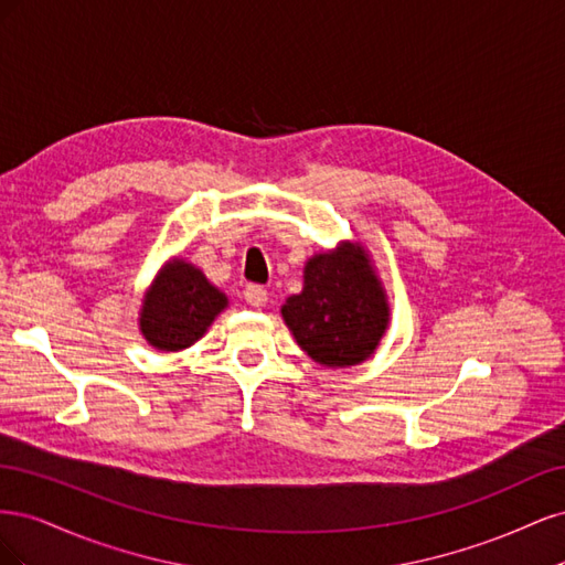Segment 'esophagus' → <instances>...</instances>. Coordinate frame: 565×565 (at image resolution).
I'll use <instances>...</instances> for the list:
<instances>
[{
  "label": "esophagus",
  "instance_id": "obj_1",
  "mask_svg": "<svg viewBox=\"0 0 565 565\" xmlns=\"http://www.w3.org/2000/svg\"><path fill=\"white\" fill-rule=\"evenodd\" d=\"M245 301H247L249 306H264V303L268 301L266 287H262V285H247V289H245Z\"/></svg>",
  "mask_w": 565,
  "mask_h": 565
}]
</instances>
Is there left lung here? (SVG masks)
<instances>
[{
  "label": "left lung",
  "mask_w": 565,
  "mask_h": 565,
  "mask_svg": "<svg viewBox=\"0 0 565 565\" xmlns=\"http://www.w3.org/2000/svg\"><path fill=\"white\" fill-rule=\"evenodd\" d=\"M282 318L316 363L349 367L377 349L388 306L365 252L341 245L306 264L301 295L287 299Z\"/></svg>",
  "instance_id": "8db88e82"
}]
</instances>
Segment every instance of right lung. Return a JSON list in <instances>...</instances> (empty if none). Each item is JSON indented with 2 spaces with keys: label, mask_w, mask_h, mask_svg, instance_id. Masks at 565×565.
<instances>
[{
  "label": "right lung",
  "mask_w": 565,
  "mask_h": 565,
  "mask_svg": "<svg viewBox=\"0 0 565 565\" xmlns=\"http://www.w3.org/2000/svg\"><path fill=\"white\" fill-rule=\"evenodd\" d=\"M226 303V295L210 285L200 268L177 259L160 273L146 295L141 332L148 344L160 351L185 349L207 332Z\"/></svg>",
  "instance_id": "1"
}]
</instances>
